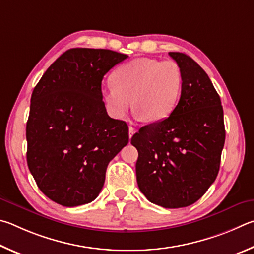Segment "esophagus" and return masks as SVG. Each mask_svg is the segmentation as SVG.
Wrapping results in <instances>:
<instances>
[{
	"instance_id": "1",
	"label": "esophagus",
	"mask_w": 254,
	"mask_h": 254,
	"mask_svg": "<svg viewBox=\"0 0 254 254\" xmlns=\"http://www.w3.org/2000/svg\"><path fill=\"white\" fill-rule=\"evenodd\" d=\"M134 134H135V128L129 126V138H131L132 135H134Z\"/></svg>"
}]
</instances>
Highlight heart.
I'll return each mask as SVG.
<instances>
[{"label": "heart", "instance_id": "heart-1", "mask_svg": "<svg viewBox=\"0 0 254 254\" xmlns=\"http://www.w3.org/2000/svg\"><path fill=\"white\" fill-rule=\"evenodd\" d=\"M111 82L102 89L110 116L123 119L132 102L136 118L157 123L170 117L176 108L183 78L175 61L140 58L119 66Z\"/></svg>", "mask_w": 254, "mask_h": 254}]
</instances>
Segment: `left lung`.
<instances>
[{
  "instance_id": "obj_1",
  "label": "left lung",
  "mask_w": 254,
  "mask_h": 254,
  "mask_svg": "<svg viewBox=\"0 0 254 254\" xmlns=\"http://www.w3.org/2000/svg\"><path fill=\"white\" fill-rule=\"evenodd\" d=\"M180 65L181 98L170 117L131 137L138 150L137 184L149 202L166 208L192 205L220 170L225 141L223 108L210 78L185 53H168Z\"/></svg>"
}]
</instances>
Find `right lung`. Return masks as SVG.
Returning <instances> with one entry per match:
<instances>
[{"label":"right lung","mask_w":254,"mask_h":254,"mask_svg":"<svg viewBox=\"0 0 254 254\" xmlns=\"http://www.w3.org/2000/svg\"><path fill=\"white\" fill-rule=\"evenodd\" d=\"M128 56L75 48L49 66L31 96L26 162L41 192L66 207L92 202L109 162L128 144V126L110 118L104 75Z\"/></svg>","instance_id":"right-lung-1"}]
</instances>
